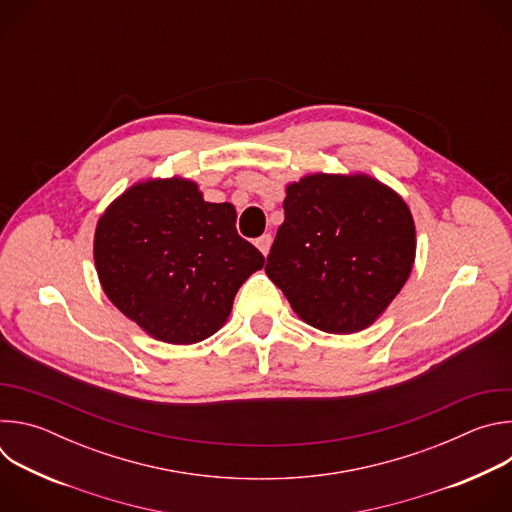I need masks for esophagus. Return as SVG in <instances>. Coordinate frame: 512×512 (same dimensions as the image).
<instances>
[{
    "instance_id": "1",
    "label": "esophagus",
    "mask_w": 512,
    "mask_h": 512,
    "mask_svg": "<svg viewBox=\"0 0 512 512\" xmlns=\"http://www.w3.org/2000/svg\"><path fill=\"white\" fill-rule=\"evenodd\" d=\"M271 243H273V239H271V235H263V237H259L257 239V249L267 257L269 255V249H271Z\"/></svg>"
}]
</instances>
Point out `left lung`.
<instances>
[{
  "label": "left lung",
  "mask_w": 512,
  "mask_h": 512,
  "mask_svg": "<svg viewBox=\"0 0 512 512\" xmlns=\"http://www.w3.org/2000/svg\"><path fill=\"white\" fill-rule=\"evenodd\" d=\"M283 210L265 273L291 310L330 334L373 326L415 263L403 196L364 172H316L285 186Z\"/></svg>",
  "instance_id": "left-lung-1"
}]
</instances>
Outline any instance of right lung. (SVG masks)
I'll use <instances>...</instances> for the list:
<instances>
[{"label": "right lung", "instance_id": "add662e5", "mask_svg": "<svg viewBox=\"0 0 512 512\" xmlns=\"http://www.w3.org/2000/svg\"><path fill=\"white\" fill-rule=\"evenodd\" d=\"M231 202L190 178H145L99 216L93 257L111 304L145 334L196 344L221 330L265 257L239 237Z\"/></svg>", "mask_w": 512, "mask_h": 512}]
</instances>
